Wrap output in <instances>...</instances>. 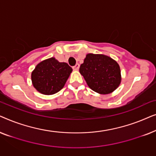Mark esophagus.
<instances>
[{
    "label": "esophagus",
    "instance_id": "1",
    "mask_svg": "<svg viewBox=\"0 0 156 156\" xmlns=\"http://www.w3.org/2000/svg\"><path fill=\"white\" fill-rule=\"evenodd\" d=\"M72 68H73L74 70H78L79 68H80V65H79V64H76Z\"/></svg>",
    "mask_w": 156,
    "mask_h": 156
}]
</instances>
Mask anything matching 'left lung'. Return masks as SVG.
I'll return each instance as SVG.
<instances>
[{"label":"left lung","instance_id":"obj_1","mask_svg":"<svg viewBox=\"0 0 156 156\" xmlns=\"http://www.w3.org/2000/svg\"><path fill=\"white\" fill-rule=\"evenodd\" d=\"M80 72L89 88L101 94L113 92L121 83L119 64L106 55L87 54Z\"/></svg>","mask_w":156,"mask_h":156}]
</instances>
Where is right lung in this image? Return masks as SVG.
Listing matches in <instances>:
<instances>
[{
  "mask_svg": "<svg viewBox=\"0 0 156 156\" xmlns=\"http://www.w3.org/2000/svg\"><path fill=\"white\" fill-rule=\"evenodd\" d=\"M72 69L66 62H59L55 57L42 61L31 74L33 85L42 94L52 95L65 86Z\"/></svg>",
  "mask_w": 156,
  "mask_h": 156,
  "instance_id": "add662e5",
  "label": "right lung"
}]
</instances>
